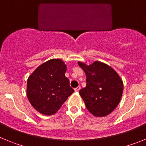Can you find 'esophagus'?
<instances>
[{
	"label": "esophagus",
	"instance_id": "obj_1",
	"mask_svg": "<svg viewBox=\"0 0 146 146\" xmlns=\"http://www.w3.org/2000/svg\"><path fill=\"white\" fill-rule=\"evenodd\" d=\"M80 88H81L80 86H78V87H77L76 88H74V91H75V92H78V91L80 90Z\"/></svg>",
	"mask_w": 146,
	"mask_h": 146
}]
</instances>
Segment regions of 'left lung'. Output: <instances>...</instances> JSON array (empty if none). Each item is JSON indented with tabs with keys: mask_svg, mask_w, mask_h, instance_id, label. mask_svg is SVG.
Listing matches in <instances>:
<instances>
[{
	"mask_svg": "<svg viewBox=\"0 0 146 146\" xmlns=\"http://www.w3.org/2000/svg\"><path fill=\"white\" fill-rule=\"evenodd\" d=\"M86 75V86L80 91L86 108L95 117L110 114L121 101L123 82L114 69L101 61L90 65L78 62Z\"/></svg>",
	"mask_w": 146,
	"mask_h": 146,
	"instance_id": "1",
	"label": "left lung"
}]
</instances>
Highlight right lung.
<instances>
[{
    "instance_id": "obj_1",
    "label": "right lung",
    "mask_w": 146,
    "mask_h": 146,
    "mask_svg": "<svg viewBox=\"0 0 146 146\" xmlns=\"http://www.w3.org/2000/svg\"><path fill=\"white\" fill-rule=\"evenodd\" d=\"M66 65L61 59L44 62L33 71L27 81L28 101L36 111L52 115L58 111L74 90L65 76Z\"/></svg>"
}]
</instances>
